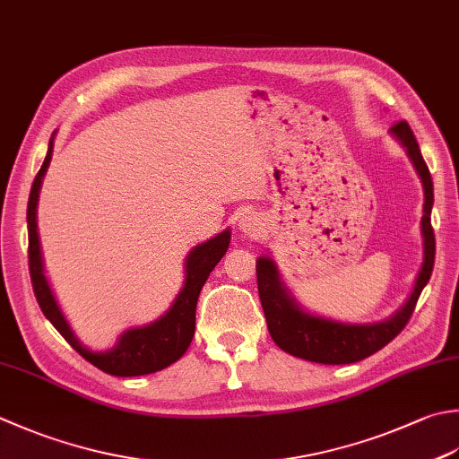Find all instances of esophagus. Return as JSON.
Instances as JSON below:
<instances>
[{
  "mask_svg": "<svg viewBox=\"0 0 459 459\" xmlns=\"http://www.w3.org/2000/svg\"><path fill=\"white\" fill-rule=\"evenodd\" d=\"M238 224L245 232H256L260 229V219L253 212H247V214H242Z\"/></svg>",
  "mask_w": 459,
  "mask_h": 459,
  "instance_id": "1",
  "label": "esophagus"
}]
</instances>
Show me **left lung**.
<instances>
[{"label": "left lung", "instance_id": "1", "mask_svg": "<svg viewBox=\"0 0 459 459\" xmlns=\"http://www.w3.org/2000/svg\"><path fill=\"white\" fill-rule=\"evenodd\" d=\"M400 143L406 147L418 175L424 183V217H421V235H424V264L416 278L414 292L408 302L394 314L392 318L378 325H342L336 320L312 316L296 307L289 292L284 290L278 278L276 266L271 258L260 256L256 260V284L260 304H263L268 332L278 348L302 360L318 364H354L378 352L385 344L392 342L403 326L408 325L411 312L416 308L421 290L428 284L434 271L436 238L432 229V204H434V183L424 157L420 152L414 131L408 121H398L390 129Z\"/></svg>", "mask_w": 459, "mask_h": 459}]
</instances>
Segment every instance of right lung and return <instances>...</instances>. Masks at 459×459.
Returning <instances> with one entry per match:
<instances>
[{"label": "right lung", "instance_id": "1", "mask_svg": "<svg viewBox=\"0 0 459 459\" xmlns=\"http://www.w3.org/2000/svg\"><path fill=\"white\" fill-rule=\"evenodd\" d=\"M53 151V137L49 141L48 155L38 177L33 178L30 203H27V232H30V247H27V258H30V276L33 284L35 299L39 302V308L59 334L67 340L71 348L85 358L87 362L97 366L111 376H145L170 366L181 358L191 340L195 336V312L196 300L206 278L212 273V268L219 264L230 242V232L224 230L203 245L195 247L186 258V281L183 290L178 292L177 300L163 318L152 322L149 326L131 328L119 338V342L109 352H91L85 346L79 344L74 332L67 326L65 318L56 304V299L43 276V264L39 255L38 240V222H35V209H38V196L41 188V178L49 167Z\"/></svg>", "mask_w": 459, "mask_h": 459}]
</instances>
